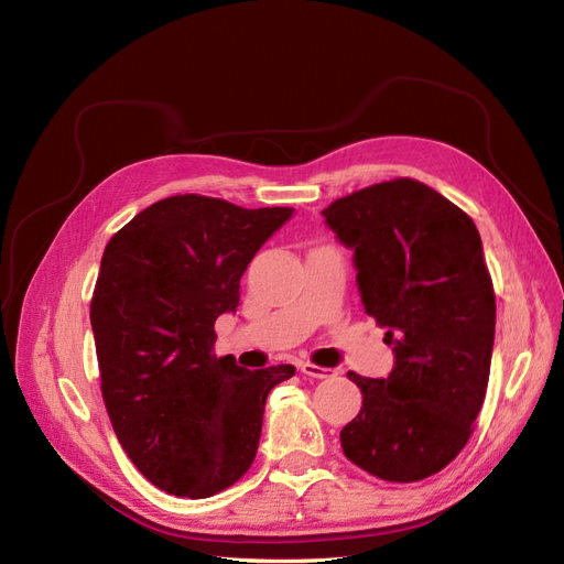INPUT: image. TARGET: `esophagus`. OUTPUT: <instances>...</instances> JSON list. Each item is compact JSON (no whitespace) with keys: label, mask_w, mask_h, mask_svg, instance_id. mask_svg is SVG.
<instances>
[{"label":"esophagus","mask_w":564,"mask_h":564,"mask_svg":"<svg viewBox=\"0 0 564 564\" xmlns=\"http://www.w3.org/2000/svg\"><path fill=\"white\" fill-rule=\"evenodd\" d=\"M301 371L305 373V377H311V379H332V377H336L334 369L319 367V365H313V362H303Z\"/></svg>","instance_id":"obj_1"}]
</instances>
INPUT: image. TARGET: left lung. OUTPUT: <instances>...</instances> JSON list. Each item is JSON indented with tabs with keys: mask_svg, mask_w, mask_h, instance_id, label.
<instances>
[{
	"mask_svg": "<svg viewBox=\"0 0 564 564\" xmlns=\"http://www.w3.org/2000/svg\"><path fill=\"white\" fill-rule=\"evenodd\" d=\"M322 214L355 251L365 311L395 352L388 379L348 371L362 409L340 447L381 480L419 482L466 447L485 402L497 301L480 232L414 178L362 187Z\"/></svg>",
	"mask_w": 564,
	"mask_h": 564,
	"instance_id": "obj_1",
	"label": "left lung"
}]
</instances>
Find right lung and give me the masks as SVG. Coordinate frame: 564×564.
I'll use <instances>...</instances> for the list:
<instances>
[{
	"mask_svg": "<svg viewBox=\"0 0 564 564\" xmlns=\"http://www.w3.org/2000/svg\"><path fill=\"white\" fill-rule=\"evenodd\" d=\"M294 209L176 195L110 237L91 299L100 392L133 466L166 494L207 499L249 470L268 392L292 365L245 369L214 355V322Z\"/></svg>",
	"mask_w": 564,
	"mask_h": 564,
	"instance_id": "add662e5",
	"label": "right lung"
}]
</instances>
